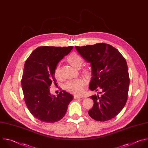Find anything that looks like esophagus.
Here are the masks:
<instances>
[{"instance_id":"34e87169","label":"esophagus","mask_w":148,"mask_h":148,"mask_svg":"<svg viewBox=\"0 0 148 148\" xmlns=\"http://www.w3.org/2000/svg\"><path fill=\"white\" fill-rule=\"evenodd\" d=\"M81 97H82L81 96H79V95H74V99H78V98H81Z\"/></svg>"}]
</instances>
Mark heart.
Returning <instances> with one entry per match:
<instances>
[{
	"label": "heart",
	"mask_w": 148,
	"mask_h": 148,
	"mask_svg": "<svg viewBox=\"0 0 148 148\" xmlns=\"http://www.w3.org/2000/svg\"><path fill=\"white\" fill-rule=\"evenodd\" d=\"M67 62L75 68L79 69L84 63L83 58L76 53H71L67 58ZM55 76L58 79L62 78L61 68L59 64L57 65L54 71ZM85 81L82 78L68 81L64 85V88L69 92L75 94H80L82 92L85 85Z\"/></svg>",
	"instance_id": "heart-1"
}]
</instances>
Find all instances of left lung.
Returning <instances> with one entry per match:
<instances>
[{"instance_id": "left-lung-1", "label": "left lung", "mask_w": 148, "mask_h": 148, "mask_svg": "<svg viewBox=\"0 0 148 148\" xmlns=\"http://www.w3.org/2000/svg\"><path fill=\"white\" fill-rule=\"evenodd\" d=\"M81 56L90 63L92 77L89 89L101 95L91 96L93 106L89 116L98 121L114 118L128 99L130 77L125 58L117 49L105 43L75 46Z\"/></svg>"}]
</instances>
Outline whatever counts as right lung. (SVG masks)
<instances>
[{"label":"right lung","mask_w":148,"mask_h":148,"mask_svg":"<svg viewBox=\"0 0 148 148\" xmlns=\"http://www.w3.org/2000/svg\"><path fill=\"white\" fill-rule=\"evenodd\" d=\"M73 49L67 47L39 46L25 61L21 85L25 104L36 119L45 123H55L66 114L71 94L64 90L57 96L51 94L49 86L56 84L54 71L60 60Z\"/></svg>","instance_id":"right-lung-1"}]
</instances>
